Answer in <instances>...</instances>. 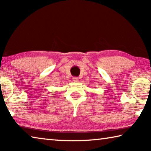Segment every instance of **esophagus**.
Here are the masks:
<instances>
[{"label":"esophagus","mask_w":151,"mask_h":151,"mask_svg":"<svg viewBox=\"0 0 151 151\" xmlns=\"http://www.w3.org/2000/svg\"><path fill=\"white\" fill-rule=\"evenodd\" d=\"M73 82H75V83H77L78 81V78L77 77H73Z\"/></svg>","instance_id":"esophagus-1"}]
</instances>
